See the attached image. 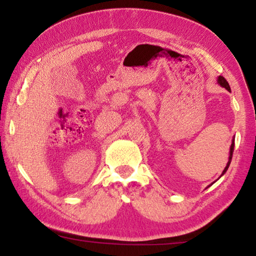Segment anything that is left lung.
I'll return each mask as SVG.
<instances>
[{
	"label": "left lung",
	"instance_id": "1",
	"mask_svg": "<svg viewBox=\"0 0 256 256\" xmlns=\"http://www.w3.org/2000/svg\"><path fill=\"white\" fill-rule=\"evenodd\" d=\"M216 82H218V84H219L220 86H222V87H225V88H226L227 90H230V85H228V82H226V79L224 78V76H218V80H216ZM233 150H234V138H233L232 144H230V157H228V162H227L226 166H225V169H224L222 174H222H225V172L227 171V169H228V166H230V160H232ZM222 176H220V177H222ZM212 184H213V183H212Z\"/></svg>",
	"mask_w": 256,
	"mask_h": 256
}]
</instances>
